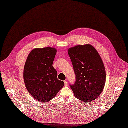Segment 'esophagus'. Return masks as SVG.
I'll list each match as a JSON object with an SVG mask.
<instances>
[{
	"label": "esophagus",
	"instance_id": "34e87169",
	"mask_svg": "<svg viewBox=\"0 0 128 128\" xmlns=\"http://www.w3.org/2000/svg\"><path fill=\"white\" fill-rule=\"evenodd\" d=\"M64 84H65V86H67V85H68V82H67V81H64Z\"/></svg>",
	"mask_w": 128,
	"mask_h": 128
}]
</instances>
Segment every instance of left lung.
I'll return each mask as SVG.
<instances>
[{
  "label": "left lung",
  "instance_id": "8db88e82",
  "mask_svg": "<svg viewBox=\"0 0 128 128\" xmlns=\"http://www.w3.org/2000/svg\"><path fill=\"white\" fill-rule=\"evenodd\" d=\"M68 52L76 74L75 83L70 85L75 97L86 103L95 100L106 81L105 68L98 52L85 44L70 48Z\"/></svg>",
  "mask_w": 128,
  "mask_h": 128
}]
</instances>
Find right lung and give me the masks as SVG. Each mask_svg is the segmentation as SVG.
<instances>
[{"label":"right lung","mask_w":128,"mask_h":128,"mask_svg":"<svg viewBox=\"0 0 128 128\" xmlns=\"http://www.w3.org/2000/svg\"><path fill=\"white\" fill-rule=\"evenodd\" d=\"M54 48H35L30 52L25 63L23 78L30 95L40 102H48L54 98L64 85L58 79L52 66L56 53Z\"/></svg>","instance_id":"add662e5"}]
</instances>
